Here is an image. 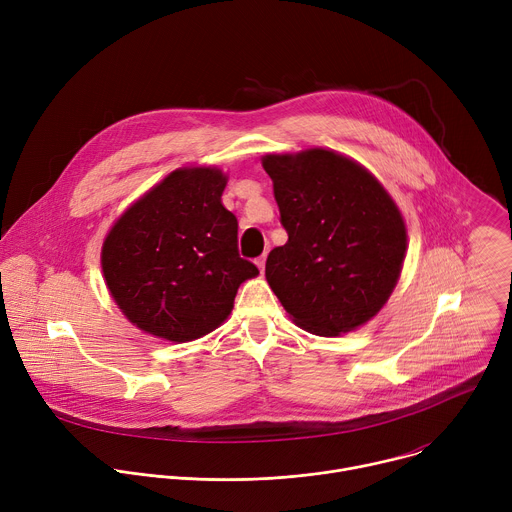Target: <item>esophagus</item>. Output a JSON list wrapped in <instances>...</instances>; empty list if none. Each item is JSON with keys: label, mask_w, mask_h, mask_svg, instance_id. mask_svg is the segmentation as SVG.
Returning a JSON list of instances; mask_svg holds the SVG:
<instances>
[{"label": "esophagus", "mask_w": 512, "mask_h": 512, "mask_svg": "<svg viewBox=\"0 0 512 512\" xmlns=\"http://www.w3.org/2000/svg\"><path fill=\"white\" fill-rule=\"evenodd\" d=\"M257 267H259V271L263 273V269H265V255H261V257L257 259Z\"/></svg>", "instance_id": "esophagus-1"}]
</instances>
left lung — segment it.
Returning a JSON list of instances; mask_svg holds the SVG:
<instances>
[{"label": "left lung", "mask_w": 512, "mask_h": 512, "mask_svg": "<svg viewBox=\"0 0 512 512\" xmlns=\"http://www.w3.org/2000/svg\"><path fill=\"white\" fill-rule=\"evenodd\" d=\"M287 243L275 247L265 277L285 312L318 336L369 322L397 285L407 231L379 180L342 154H267Z\"/></svg>", "instance_id": "1"}]
</instances>
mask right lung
I'll use <instances>...</instances> for the list:
<instances>
[{
    "mask_svg": "<svg viewBox=\"0 0 512 512\" xmlns=\"http://www.w3.org/2000/svg\"><path fill=\"white\" fill-rule=\"evenodd\" d=\"M227 176L180 168L129 206L109 231L101 267L115 304L139 330L172 342L221 326L259 269L239 255Z\"/></svg>",
    "mask_w": 512,
    "mask_h": 512,
    "instance_id": "add662e5",
    "label": "right lung"
}]
</instances>
